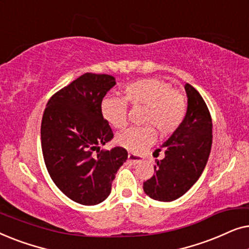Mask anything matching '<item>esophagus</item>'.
Here are the masks:
<instances>
[{"label": "esophagus", "mask_w": 249, "mask_h": 249, "mask_svg": "<svg viewBox=\"0 0 249 249\" xmlns=\"http://www.w3.org/2000/svg\"><path fill=\"white\" fill-rule=\"evenodd\" d=\"M142 161V159L141 158V156L131 154V153H129L128 154V162L132 163V164H137V163H141Z\"/></svg>", "instance_id": "34e87169"}]
</instances>
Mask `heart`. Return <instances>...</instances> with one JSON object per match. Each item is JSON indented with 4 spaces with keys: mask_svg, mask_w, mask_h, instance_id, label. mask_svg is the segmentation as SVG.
<instances>
[{
    "mask_svg": "<svg viewBox=\"0 0 249 249\" xmlns=\"http://www.w3.org/2000/svg\"><path fill=\"white\" fill-rule=\"evenodd\" d=\"M124 99L132 107H145L142 124L145 127L129 128L117 136L115 142L127 151L139 154L154 144L155 129L163 136L175 132L182 124L187 112V101L180 91L159 78H146L127 85ZM101 114L113 128L127 124L128 107L124 98L105 96L101 102Z\"/></svg>",
    "mask_w": 249,
    "mask_h": 249,
    "instance_id": "1",
    "label": "heart"
}]
</instances>
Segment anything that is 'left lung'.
Here are the masks:
<instances>
[{
  "label": "left lung",
  "mask_w": 249,
  "mask_h": 249,
  "mask_svg": "<svg viewBox=\"0 0 249 249\" xmlns=\"http://www.w3.org/2000/svg\"><path fill=\"white\" fill-rule=\"evenodd\" d=\"M185 89L188 98L186 117L161 145L164 159L156 161L155 175L142 183L146 195L160 202H172L192 188L205 169L212 147L209 108L192 85L186 84Z\"/></svg>",
  "instance_id": "1"
}]
</instances>
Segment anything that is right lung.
I'll use <instances>...</instances> for the list:
<instances>
[{
    "instance_id": "add662e5",
    "label": "right lung",
    "mask_w": 249,
    "mask_h": 249,
    "mask_svg": "<svg viewBox=\"0 0 249 249\" xmlns=\"http://www.w3.org/2000/svg\"><path fill=\"white\" fill-rule=\"evenodd\" d=\"M115 84L110 74L85 73L54 94L43 114L40 141L47 171L57 188L81 205L107 198L128 158L122 147L93 155L113 138L100 107Z\"/></svg>"
}]
</instances>
